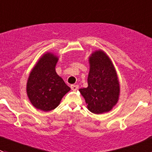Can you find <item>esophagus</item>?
<instances>
[{"mask_svg":"<svg viewBox=\"0 0 152 152\" xmlns=\"http://www.w3.org/2000/svg\"><path fill=\"white\" fill-rule=\"evenodd\" d=\"M70 88L71 89L73 90V91H76V90H77L78 88H79V86H78V85H71Z\"/></svg>","mask_w":152,"mask_h":152,"instance_id":"1","label":"esophagus"}]
</instances>
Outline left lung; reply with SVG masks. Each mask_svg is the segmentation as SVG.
I'll return each mask as SVG.
<instances>
[{"label": "left lung", "mask_w": 152, "mask_h": 152, "mask_svg": "<svg viewBox=\"0 0 152 152\" xmlns=\"http://www.w3.org/2000/svg\"><path fill=\"white\" fill-rule=\"evenodd\" d=\"M90 65L88 87L79 91L88 110L100 114L108 112L117 103L120 83L111 60L102 50H95L88 58Z\"/></svg>", "instance_id": "obj_1"}]
</instances>
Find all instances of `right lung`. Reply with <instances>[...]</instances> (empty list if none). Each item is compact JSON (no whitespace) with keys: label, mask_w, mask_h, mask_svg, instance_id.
Instances as JSON below:
<instances>
[{"label":"right lung","mask_w":152,"mask_h":152,"mask_svg":"<svg viewBox=\"0 0 152 152\" xmlns=\"http://www.w3.org/2000/svg\"><path fill=\"white\" fill-rule=\"evenodd\" d=\"M58 57L54 54H44L32 69L27 80L26 92L35 108L43 111L54 110L63 97L70 90L57 74L55 66Z\"/></svg>","instance_id":"obj_1"}]
</instances>
